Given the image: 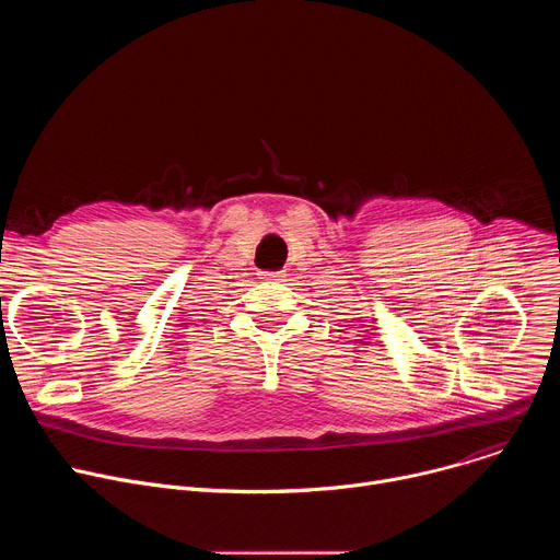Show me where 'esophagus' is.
I'll return each mask as SVG.
<instances>
[{"mask_svg": "<svg viewBox=\"0 0 560 560\" xmlns=\"http://www.w3.org/2000/svg\"><path fill=\"white\" fill-rule=\"evenodd\" d=\"M259 277H261V279H266V281H272V279H281L283 275H281V272H261Z\"/></svg>", "mask_w": 560, "mask_h": 560, "instance_id": "esophagus-1", "label": "esophagus"}]
</instances>
